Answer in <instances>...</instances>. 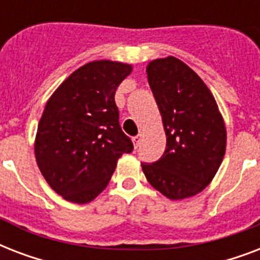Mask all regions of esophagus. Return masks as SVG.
Listing matches in <instances>:
<instances>
[{
    "label": "esophagus",
    "instance_id": "34e87169",
    "mask_svg": "<svg viewBox=\"0 0 260 260\" xmlns=\"http://www.w3.org/2000/svg\"><path fill=\"white\" fill-rule=\"evenodd\" d=\"M142 139H143L142 135H138V136H135V138H132V142H134L135 148H138L139 144H140V143H142Z\"/></svg>",
    "mask_w": 260,
    "mask_h": 260
}]
</instances>
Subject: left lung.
Returning <instances> with one entry per match:
<instances>
[{"instance_id":"1","label":"left lung","mask_w":260,"mask_h":260,"mask_svg":"<svg viewBox=\"0 0 260 260\" xmlns=\"http://www.w3.org/2000/svg\"><path fill=\"white\" fill-rule=\"evenodd\" d=\"M166 132V150L152 165L142 163L152 187L170 200L201 193L217 173L226 147L225 122L205 82L174 56L147 64Z\"/></svg>"}]
</instances>
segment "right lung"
I'll return each mask as SVG.
<instances>
[{"label":"right lung","mask_w":260,"mask_h":260,"mask_svg":"<svg viewBox=\"0 0 260 260\" xmlns=\"http://www.w3.org/2000/svg\"><path fill=\"white\" fill-rule=\"evenodd\" d=\"M132 66L94 60L69 75L48 98L35 139L40 173L64 200L93 201L134 144L120 128L114 94Z\"/></svg>","instance_id":"right-lung-1"}]
</instances>
